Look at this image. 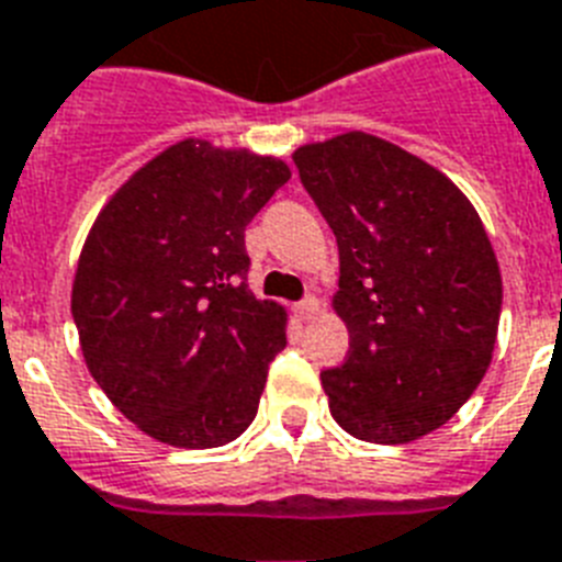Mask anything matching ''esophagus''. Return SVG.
<instances>
[{"label":"esophagus","instance_id":"esophagus-1","mask_svg":"<svg viewBox=\"0 0 562 562\" xmlns=\"http://www.w3.org/2000/svg\"><path fill=\"white\" fill-rule=\"evenodd\" d=\"M295 315H299V318H313L315 313H318V299H313V295H310V299H304V301H299V304H295Z\"/></svg>","mask_w":562,"mask_h":562}]
</instances>
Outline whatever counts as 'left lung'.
I'll use <instances>...</instances> for the list:
<instances>
[{
  "label": "left lung",
  "mask_w": 562,
  "mask_h": 562,
  "mask_svg": "<svg viewBox=\"0 0 562 562\" xmlns=\"http://www.w3.org/2000/svg\"><path fill=\"white\" fill-rule=\"evenodd\" d=\"M292 160L338 240L333 310L350 353L322 373L333 419L375 445L428 437L476 391L497 345L488 232L451 178L375 134L307 143Z\"/></svg>",
  "instance_id": "obj_1"
}]
</instances>
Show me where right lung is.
Returning a JSON list of instances; mask_svg holds the SVG:
<instances>
[{"instance_id": "add662e5", "label": "right lung", "mask_w": 562, "mask_h": 562, "mask_svg": "<svg viewBox=\"0 0 562 562\" xmlns=\"http://www.w3.org/2000/svg\"><path fill=\"white\" fill-rule=\"evenodd\" d=\"M290 178L281 157L187 137L91 224L71 286L82 359L157 442L203 451L252 425L286 310L249 290L244 229Z\"/></svg>"}]
</instances>
